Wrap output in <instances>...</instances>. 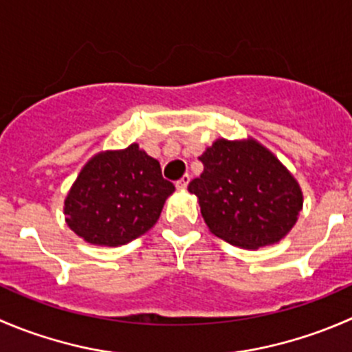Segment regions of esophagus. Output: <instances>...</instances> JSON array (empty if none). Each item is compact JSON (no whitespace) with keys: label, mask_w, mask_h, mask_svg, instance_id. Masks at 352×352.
<instances>
[{"label":"esophagus","mask_w":352,"mask_h":352,"mask_svg":"<svg viewBox=\"0 0 352 352\" xmlns=\"http://www.w3.org/2000/svg\"><path fill=\"white\" fill-rule=\"evenodd\" d=\"M189 180H190V177H189V175H184L182 179L177 180V184H175L177 189H186V187L189 186Z\"/></svg>","instance_id":"34e87169"}]
</instances>
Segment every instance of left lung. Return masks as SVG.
I'll return each instance as SVG.
<instances>
[{
    "label": "left lung",
    "instance_id": "obj_1",
    "mask_svg": "<svg viewBox=\"0 0 352 352\" xmlns=\"http://www.w3.org/2000/svg\"><path fill=\"white\" fill-rule=\"evenodd\" d=\"M189 184L208 228L228 244L258 249L284 239L302 210V192L287 168L259 142L218 139L199 156Z\"/></svg>",
    "mask_w": 352,
    "mask_h": 352
}]
</instances>
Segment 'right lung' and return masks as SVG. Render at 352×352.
<instances>
[{
	"label": "right lung",
	"mask_w": 352,
	"mask_h": 352,
	"mask_svg": "<svg viewBox=\"0 0 352 352\" xmlns=\"http://www.w3.org/2000/svg\"><path fill=\"white\" fill-rule=\"evenodd\" d=\"M175 186L138 144L93 156L65 199L67 225L85 242L124 245L158 221Z\"/></svg>",
	"instance_id": "right-lung-1"
}]
</instances>
